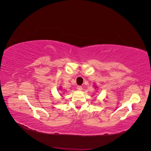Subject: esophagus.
<instances>
[{"instance_id":"obj_1","label":"esophagus","mask_w":151,"mask_h":151,"mask_svg":"<svg viewBox=\"0 0 151 151\" xmlns=\"http://www.w3.org/2000/svg\"><path fill=\"white\" fill-rule=\"evenodd\" d=\"M77 89L78 91H82V90H83V88H82V87L80 86H78L77 87Z\"/></svg>"}]
</instances>
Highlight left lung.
<instances>
[{"mask_svg": "<svg viewBox=\"0 0 151 151\" xmlns=\"http://www.w3.org/2000/svg\"><path fill=\"white\" fill-rule=\"evenodd\" d=\"M94 86H94V87H95V88H98V86H97L96 85H94Z\"/></svg>", "mask_w": 151, "mask_h": 151, "instance_id": "8db88e82", "label": "left lung"}]
</instances>
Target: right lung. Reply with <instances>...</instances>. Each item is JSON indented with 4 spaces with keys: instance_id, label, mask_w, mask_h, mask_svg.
<instances>
[{
    "instance_id": "obj_1",
    "label": "right lung",
    "mask_w": 151,
    "mask_h": 151,
    "mask_svg": "<svg viewBox=\"0 0 151 151\" xmlns=\"http://www.w3.org/2000/svg\"><path fill=\"white\" fill-rule=\"evenodd\" d=\"M62 88H60V91H62Z\"/></svg>"
}]
</instances>
